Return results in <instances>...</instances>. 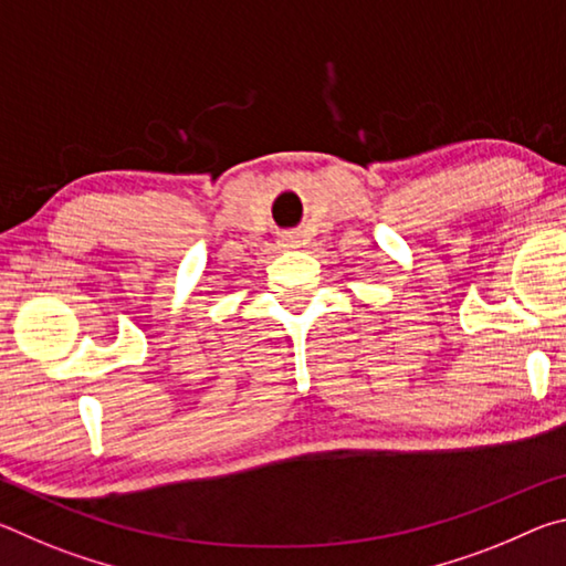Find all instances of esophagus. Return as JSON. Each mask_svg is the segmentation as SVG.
Returning a JSON list of instances; mask_svg holds the SVG:
<instances>
[{
	"label": "esophagus",
	"instance_id": "obj_1",
	"mask_svg": "<svg viewBox=\"0 0 566 566\" xmlns=\"http://www.w3.org/2000/svg\"><path fill=\"white\" fill-rule=\"evenodd\" d=\"M284 247H296V239L294 237H284Z\"/></svg>",
	"mask_w": 566,
	"mask_h": 566
}]
</instances>
